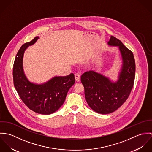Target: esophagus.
I'll use <instances>...</instances> for the list:
<instances>
[{"instance_id": "34e87169", "label": "esophagus", "mask_w": 152, "mask_h": 152, "mask_svg": "<svg viewBox=\"0 0 152 152\" xmlns=\"http://www.w3.org/2000/svg\"><path fill=\"white\" fill-rule=\"evenodd\" d=\"M75 81L77 82H79L80 80V75L78 73L75 74Z\"/></svg>"}]
</instances>
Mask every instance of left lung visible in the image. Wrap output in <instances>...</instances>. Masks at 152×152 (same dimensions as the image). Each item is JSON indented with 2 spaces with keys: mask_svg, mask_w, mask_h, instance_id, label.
<instances>
[{
  "mask_svg": "<svg viewBox=\"0 0 152 152\" xmlns=\"http://www.w3.org/2000/svg\"><path fill=\"white\" fill-rule=\"evenodd\" d=\"M109 45L119 47L123 64L117 82L94 71L84 72L81 81L89 107L101 114H108L122 105L130 95L135 77V61L133 53L119 39L111 36Z\"/></svg>",
  "mask_w": 152,
  "mask_h": 152,
  "instance_id": "1",
  "label": "left lung"
}]
</instances>
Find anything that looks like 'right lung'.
<instances>
[{"mask_svg": "<svg viewBox=\"0 0 152 152\" xmlns=\"http://www.w3.org/2000/svg\"><path fill=\"white\" fill-rule=\"evenodd\" d=\"M36 37L30 42L22 45L18 51L13 64V83L20 98L25 105L33 111L49 115L57 111L65 101L66 94L75 83L74 75L55 77L43 84L30 83L23 71V58L25 50L39 39Z\"/></svg>", "mask_w": 152, "mask_h": 152, "instance_id": "right-lung-1", "label": "right lung"}]
</instances>
